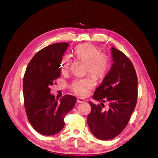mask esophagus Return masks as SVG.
Returning a JSON list of instances; mask_svg holds the SVG:
<instances>
[{"label": "esophagus", "mask_w": 158, "mask_h": 158, "mask_svg": "<svg viewBox=\"0 0 158 158\" xmlns=\"http://www.w3.org/2000/svg\"><path fill=\"white\" fill-rule=\"evenodd\" d=\"M84 101H85V99H84V98H78L77 99V103H82V102H84Z\"/></svg>", "instance_id": "34e87169"}]
</instances>
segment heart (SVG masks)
<instances>
[{"label":"heart","mask_w":158,"mask_h":158,"mask_svg":"<svg viewBox=\"0 0 158 158\" xmlns=\"http://www.w3.org/2000/svg\"><path fill=\"white\" fill-rule=\"evenodd\" d=\"M74 54L78 59L88 64V70L97 77H103L109 67L107 56L101 54V52L92 45L84 44L76 47ZM70 64L69 56L66 55L62 60L64 69H67ZM95 86V81L92 78L76 79L71 84V89L74 93L80 95H85L89 93Z\"/></svg>","instance_id":"b5f03b06"}]
</instances>
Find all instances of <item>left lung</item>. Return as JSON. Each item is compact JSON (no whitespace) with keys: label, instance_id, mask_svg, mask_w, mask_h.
I'll use <instances>...</instances> for the list:
<instances>
[{"label":"left lung","instance_id":"left-lung-1","mask_svg":"<svg viewBox=\"0 0 158 158\" xmlns=\"http://www.w3.org/2000/svg\"><path fill=\"white\" fill-rule=\"evenodd\" d=\"M111 67L92 97L100 104L89 102L92 110L87 118L88 127L93 135L102 140L115 138L126 127L138 97V79L132 62L114 47H111ZM106 101L109 108L104 110Z\"/></svg>","mask_w":158,"mask_h":158}]
</instances>
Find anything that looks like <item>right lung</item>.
<instances>
[{
	"label": "right lung",
	"instance_id": "obj_1",
	"mask_svg": "<svg viewBox=\"0 0 158 158\" xmlns=\"http://www.w3.org/2000/svg\"><path fill=\"white\" fill-rule=\"evenodd\" d=\"M69 44H54L42 49L28 64L23 80L24 106L28 121L41 135H54L64 126V118L73 109L76 98L66 95L58 102L50 85L60 76L62 59Z\"/></svg>",
	"mask_w": 158,
	"mask_h": 158
}]
</instances>
